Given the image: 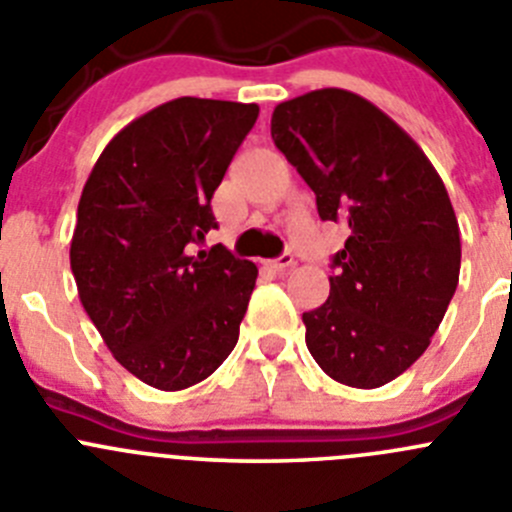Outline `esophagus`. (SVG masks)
Segmentation results:
<instances>
[{
  "label": "esophagus",
  "instance_id": "esophagus-1",
  "mask_svg": "<svg viewBox=\"0 0 512 512\" xmlns=\"http://www.w3.org/2000/svg\"><path fill=\"white\" fill-rule=\"evenodd\" d=\"M269 266L274 271H279V274H286V271H289L291 266H294V256H291V253H284V256H279V259L269 261Z\"/></svg>",
  "mask_w": 512,
  "mask_h": 512
}]
</instances>
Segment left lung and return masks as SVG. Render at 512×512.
Segmentation results:
<instances>
[{
  "mask_svg": "<svg viewBox=\"0 0 512 512\" xmlns=\"http://www.w3.org/2000/svg\"><path fill=\"white\" fill-rule=\"evenodd\" d=\"M276 148L316 193L321 221H347L329 299L301 319L337 382L374 389L430 347L460 279V226L420 145L377 105L339 87L276 105Z\"/></svg>",
  "mask_w": 512,
  "mask_h": 512,
  "instance_id": "left-lung-1",
  "label": "left lung"
}]
</instances>
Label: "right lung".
Returning a JSON list of instances; mask_svg holds the SVG:
<instances>
[{
  "mask_svg": "<svg viewBox=\"0 0 512 512\" xmlns=\"http://www.w3.org/2000/svg\"><path fill=\"white\" fill-rule=\"evenodd\" d=\"M256 118L253 102H163L105 145L82 188L77 294L113 357L163 392L211 377L238 342L259 269L221 243L188 248L216 228L213 191Z\"/></svg>",
  "mask_w": 512,
  "mask_h": 512,
  "instance_id": "obj_1",
  "label": "right lung"
}]
</instances>
